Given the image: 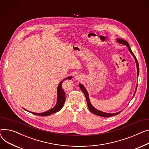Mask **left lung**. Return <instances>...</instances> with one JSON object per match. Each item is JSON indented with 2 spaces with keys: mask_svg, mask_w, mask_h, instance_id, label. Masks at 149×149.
<instances>
[{
  "mask_svg": "<svg viewBox=\"0 0 149 149\" xmlns=\"http://www.w3.org/2000/svg\"><path fill=\"white\" fill-rule=\"evenodd\" d=\"M117 41L118 42H119V43L122 44L126 45L127 47V48H128V49H129V50H130V52H131V53L133 55L134 57L135 58V60L136 63L137 74H138V75H139V65H138V61H137V59H136V57L135 56L134 54L133 53V52H132V50H131V48H130V45H129V44H128V42H127V41H125V40H122V39H117ZM79 86H80V88L81 89V91H83V92L84 93V95H85V97H86V101H87V102L88 108V109H89V110H90L92 113H94L95 114L97 115V116H101V117H111V116H116V115H117V114H119V113L121 112V111H120V112H118V113H116L111 114V113H104V112H102V111H99V110H96V108H95L92 105V104H91V102H90V100H89V97H88V93H87V91L86 90L85 87H84L81 84H79ZM136 88H137V86H136V87L135 92V93H134V95H135V92H136Z\"/></svg>",
  "mask_w": 149,
  "mask_h": 149,
  "instance_id": "obj_1",
  "label": "left lung"
}]
</instances>
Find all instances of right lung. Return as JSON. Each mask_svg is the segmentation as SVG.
<instances>
[{
  "mask_svg": "<svg viewBox=\"0 0 149 149\" xmlns=\"http://www.w3.org/2000/svg\"><path fill=\"white\" fill-rule=\"evenodd\" d=\"M71 77H69L64 80L63 81H62L61 82V83L59 84L58 88H57V104L56 105V106L53 108L51 110H49L45 113H31L35 114V115H38V116H47L50 115L53 113H56L58 111H60L62 108L63 107L65 101V92L63 91L62 87V84L63 83V81L66 80V79H71ZM25 110V109H24Z\"/></svg>",
  "mask_w": 149,
  "mask_h": 149,
  "instance_id": "add662e5",
  "label": "right lung"
}]
</instances>
